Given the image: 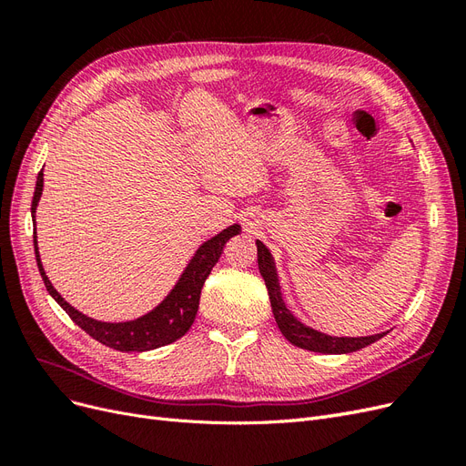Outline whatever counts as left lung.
Returning a JSON list of instances; mask_svg holds the SVG:
<instances>
[{"label": "left lung", "mask_w": 466, "mask_h": 466, "mask_svg": "<svg viewBox=\"0 0 466 466\" xmlns=\"http://www.w3.org/2000/svg\"><path fill=\"white\" fill-rule=\"evenodd\" d=\"M257 250H258V270H260V276L264 278L268 295H270L272 313L278 322V329L293 346L309 350V351H319V354H351V351H358L365 346L380 340V338L387 334V332H379L371 336H330L307 327V324H303L289 311L284 298H281L279 276L276 270V260L272 257V252L268 250V247L262 241H257Z\"/></svg>", "instance_id": "left-lung-1"}]
</instances>
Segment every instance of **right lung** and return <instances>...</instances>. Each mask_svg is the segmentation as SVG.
Listing matches in <instances>:
<instances>
[{
  "mask_svg": "<svg viewBox=\"0 0 466 466\" xmlns=\"http://www.w3.org/2000/svg\"><path fill=\"white\" fill-rule=\"evenodd\" d=\"M42 188H45V171H40L36 177V188H35L33 208H31L33 223H35L36 264L48 293L52 295L54 301L69 315V319H72L77 327H81L89 336H93L96 342H101L108 348H115L118 351H149V350L171 344L178 340L180 336H185L192 327L196 313H198L200 293H202L206 278L209 276L211 268H214L216 262L219 260L225 243H228L231 237L241 233V225L238 223L229 225L228 229L209 237L208 241H204L198 248H196L192 258L185 266V270H182V274L178 276L177 284L165 295V299L157 307H153L151 311L132 320L105 322V320H96L83 315L74 305H69L58 293V289L52 286V281L45 272V266H42L40 252H38V241H36V208L40 202Z\"/></svg>",
  "mask_w": 466,
  "mask_h": 466,
  "instance_id": "1",
  "label": "right lung"
}]
</instances>
